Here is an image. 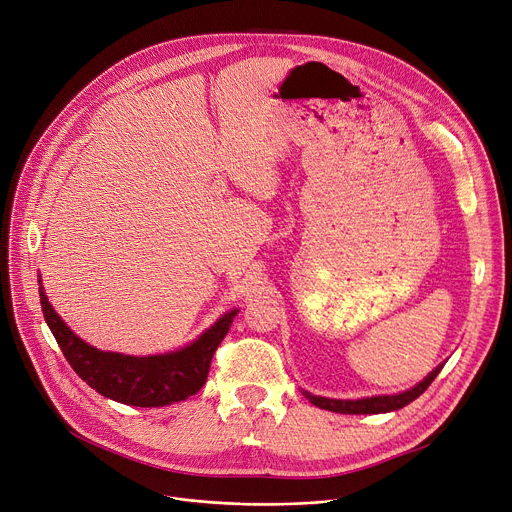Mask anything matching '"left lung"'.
I'll return each instance as SVG.
<instances>
[{"mask_svg":"<svg viewBox=\"0 0 512 512\" xmlns=\"http://www.w3.org/2000/svg\"><path fill=\"white\" fill-rule=\"evenodd\" d=\"M443 369V363L437 365L431 374L418 382L414 388L400 392V394H392V396H371V398H357V400H337V398H324V396H314L306 390H302V394L318 408L331 410V412H341V414H380V412H392V410H400L406 404H410L412 400H416L421 396L431 382L437 378L439 371Z\"/></svg>","mask_w":512,"mask_h":512,"instance_id":"8db88e82","label":"left lung"}]
</instances>
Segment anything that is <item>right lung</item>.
<instances>
[{
  "mask_svg": "<svg viewBox=\"0 0 512 512\" xmlns=\"http://www.w3.org/2000/svg\"><path fill=\"white\" fill-rule=\"evenodd\" d=\"M38 284L44 320L75 374L102 396L143 408L167 406L194 396L206 384L212 355L226 337L232 318L239 314V308L222 314L196 341L177 351L136 357L102 351L79 339L51 306L42 280Z\"/></svg>",
  "mask_w": 512,
  "mask_h": 512,
  "instance_id": "1",
  "label": "right lung"
}]
</instances>
